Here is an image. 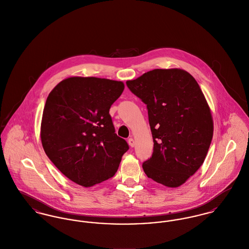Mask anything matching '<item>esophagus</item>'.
I'll return each instance as SVG.
<instances>
[{
    "mask_svg": "<svg viewBox=\"0 0 249 249\" xmlns=\"http://www.w3.org/2000/svg\"><path fill=\"white\" fill-rule=\"evenodd\" d=\"M128 144H129L130 147H134V146H135V141H134V139L130 138V139L128 140Z\"/></svg>",
    "mask_w": 249,
    "mask_h": 249,
    "instance_id": "obj_1",
    "label": "esophagus"
}]
</instances>
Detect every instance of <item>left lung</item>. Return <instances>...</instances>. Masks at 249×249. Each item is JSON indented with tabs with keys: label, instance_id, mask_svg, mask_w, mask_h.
Wrapping results in <instances>:
<instances>
[{
	"label": "left lung",
	"instance_id": "1",
	"mask_svg": "<svg viewBox=\"0 0 249 249\" xmlns=\"http://www.w3.org/2000/svg\"><path fill=\"white\" fill-rule=\"evenodd\" d=\"M126 85L148 109L154 151L142 163L144 173L166 187H179L203 164L213 136L198 83L181 69H155Z\"/></svg>",
	"mask_w": 249,
	"mask_h": 249
}]
</instances>
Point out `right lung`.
<instances>
[{
    "label": "right lung",
    "mask_w": 249,
    "mask_h": 249,
    "mask_svg": "<svg viewBox=\"0 0 249 249\" xmlns=\"http://www.w3.org/2000/svg\"><path fill=\"white\" fill-rule=\"evenodd\" d=\"M124 89L122 81L72 76L49 93L41 143L51 161L71 181L88 188L115 175L129 147L117 136L109 108Z\"/></svg>",
    "instance_id": "add662e5"
}]
</instances>
